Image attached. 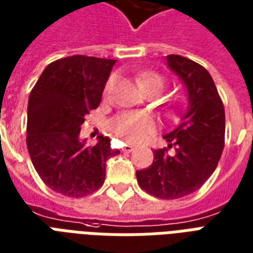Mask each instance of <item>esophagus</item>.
Masks as SVG:
<instances>
[{
	"mask_svg": "<svg viewBox=\"0 0 253 253\" xmlns=\"http://www.w3.org/2000/svg\"><path fill=\"white\" fill-rule=\"evenodd\" d=\"M134 151V147L133 145H125L124 148H123V152L124 153H130V152Z\"/></svg>",
	"mask_w": 253,
	"mask_h": 253,
	"instance_id": "obj_1",
	"label": "esophagus"
}]
</instances>
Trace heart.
Masks as SVG:
<instances>
[{"mask_svg": "<svg viewBox=\"0 0 253 253\" xmlns=\"http://www.w3.org/2000/svg\"><path fill=\"white\" fill-rule=\"evenodd\" d=\"M141 88L147 93H161L165 88V80L156 73H142L138 77ZM116 84V77L112 76L105 85V93H109ZM112 129L116 136L125 142H140L149 136L155 129V121L151 116L138 112H125L112 121Z\"/></svg>", "mask_w": 253, "mask_h": 253, "instance_id": "obj_1", "label": "heart"}]
</instances>
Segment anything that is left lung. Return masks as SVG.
<instances>
[{"label": "left lung", "mask_w": 253, "mask_h": 253, "mask_svg": "<svg viewBox=\"0 0 253 253\" xmlns=\"http://www.w3.org/2000/svg\"><path fill=\"white\" fill-rule=\"evenodd\" d=\"M167 64L185 85L188 108L176 128L164 138L168 148L153 151V163L136 172L138 185L149 195L173 200L191 195L213 173L224 148L225 113L208 70L178 54ZM173 146L175 153L168 149Z\"/></svg>", "instance_id": "1"}]
</instances>
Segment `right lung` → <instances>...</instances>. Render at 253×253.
<instances>
[{
    "label": "right lung",
    "instance_id": "1",
    "mask_svg": "<svg viewBox=\"0 0 253 253\" xmlns=\"http://www.w3.org/2000/svg\"><path fill=\"white\" fill-rule=\"evenodd\" d=\"M116 60L70 56L43 69L28 102L26 145L34 169L52 191L68 197L96 192L105 180L106 161L119 155L111 138L93 147L80 140L85 116L100 102Z\"/></svg>",
    "mask_w": 253,
    "mask_h": 253
}]
</instances>
